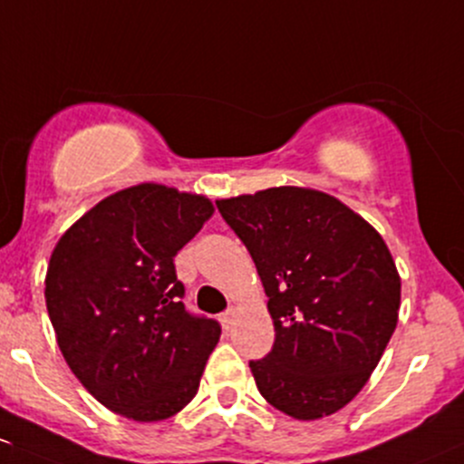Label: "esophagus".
<instances>
[{
  "label": "esophagus",
  "mask_w": 464,
  "mask_h": 464,
  "mask_svg": "<svg viewBox=\"0 0 464 464\" xmlns=\"http://www.w3.org/2000/svg\"><path fill=\"white\" fill-rule=\"evenodd\" d=\"M236 314H237V308H236V306H231V308L224 310V314H222L224 328H231L233 322H236Z\"/></svg>",
  "instance_id": "34e87169"
}]
</instances>
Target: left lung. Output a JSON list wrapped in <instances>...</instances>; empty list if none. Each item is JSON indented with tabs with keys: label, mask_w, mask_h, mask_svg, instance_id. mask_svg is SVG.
I'll list each match as a JSON object with an SVG mask.
<instances>
[{
	"label": "left lung",
	"mask_w": 464,
	"mask_h": 464,
	"mask_svg": "<svg viewBox=\"0 0 464 464\" xmlns=\"http://www.w3.org/2000/svg\"><path fill=\"white\" fill-rule=\"evenodd\" d=\"M256 262L275 343L251 361L259 394L297 420L330 416L368 383L399 322L383 237L328 193L273 187L218 200Z\"/></svg>",
	"instance_id": "1"
}]
</instances>
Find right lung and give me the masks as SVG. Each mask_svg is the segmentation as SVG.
<instances>
[{
	"label": "right lung",
	"mask_w": 464,
	"mask_h": 464,
	"mask_svg": "<svg viewBox=\"0 0 464 464\" xmlns=\"http://www.w3.org/2000/svg\"><path fill=\"white\" fill-rule=\"evenodd\" d=\"M211 216L208 198L145 182L101 200L54 246L45 306L61 354L116 414L162 420L196 396L222 330L185 308L174 257Z\"/></svg>",
	"instance_id": "obj_1"
}]
</instances>
